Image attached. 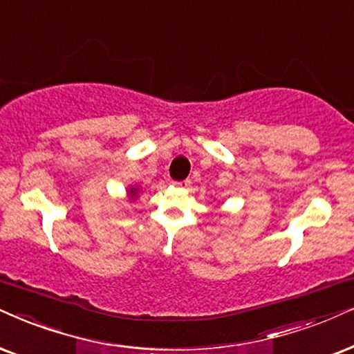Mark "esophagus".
Masks as SVG:
<instances>
[{
	"mask_svg": "<svg viewBox=\"0 0 354 354\" xmlns=\"http://www.w3.org/2000/svg\"><path fill=\"white\" fill-rule=\"evenodd\" d=\"M174 186H178V187H183V189H187V187L191 186V181H189V180H185V181H178V183H174Z\"/></svg>",
	"mask_w": 354,
	"mask_h": 354,
	"instance_id": "esophagus-1",
	"label": "esophagus"
}]
</instances>
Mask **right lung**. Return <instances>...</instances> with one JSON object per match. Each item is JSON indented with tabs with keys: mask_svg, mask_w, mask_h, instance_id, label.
<instances>
[{
	"mask_svg": "<svg viewBox=\"0 0 354 354\" xmlns=\"http://www.w3.org/2000/svg\"><path fill=\"white\" fill-rule=\"evenodd\" d=\"M138 194H140V187L138 186H131L127 189V198L131 201H136L138 198Z\"/></svg>",
	"mask_w": 354,
	"mask_h": 354,
	"instance_id": "obj_1",
	"label": "right lung"
}]
</instances>
